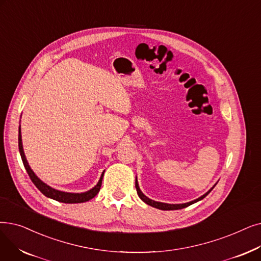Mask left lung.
Segmentation results:
<instances>
[{
  "instance_id": "left-lung-1",
  "label": "left lung",
  "mask_w": 261,
  "mask_h": 261,
  "mask_svg": "<svg viewBox=\"0 0 261 261\" xmlns=\"http://www.w3.org/2000/svg\"><path fill=\"white\" fill-rule=\"evenodd\" d=\"M215 185H217V184H215ZM215 185L207 192L206 194H203L202 196H200L199 198H197V199H195V200H192V201L186 202V203H177V205H173V203H165V202H160V201H154V200L148 198L147 196H145V195L142 193V191L140 190V187H139V184H138V179L135 178V188H137V192H138V195L140 196V198H141L144 202H146L147 205H149V206H151V207H154V208H156V209H161V210H178V209L186 208V207L192 205V203H194V202H196V201H198V200H201L202 198H205V197L210 193V192L212 191V189L215 187Z\"/></svg>"
}]
</instances>
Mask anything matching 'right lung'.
I'll return each instance as SVG.
<instances>
[{"instance_id": "obj_1", "label": "right lung", "mask_w": 261, "mask_h": 261, "mask_svg": "<svg viewBox=\"0 0 261 261\" xmlns=\"http://www.w3.org/2000/svg\"><path fill=\"white\" fill-rule=\"evenodd\" d=\"M21 126H19V137H18V143H19V151H20V155L22 159V162H23V165L27 169V172L31 178V180L33 181V184L36 186V188L41 192V193L47 196L49 198H52L54 200H58L61 202H65V203H79V202H85L88 201L89 199L94 198L100 191L101 188V184H102V177L105 172L101 175L98 184L93 188L90 189L89 191L84 192V193H67V192H62L59 190H55L53 188H51L50 186L46 185L41 181L36 175L32 171V168L30 167L27 158L23 151V146H22V139H21Z\"/></svg>"}]
</instances>
